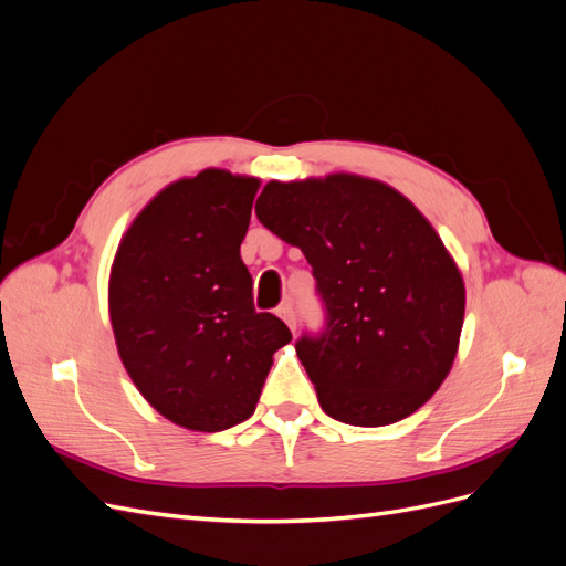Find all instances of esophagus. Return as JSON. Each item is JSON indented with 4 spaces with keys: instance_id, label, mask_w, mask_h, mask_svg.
<instances>
[{
    "instance_id": "1",
    "label": "esophagus",
    "mask_w": 566,
    "mask_h": 566,
    "mask_svg": "<svg viewBox=\"0 0 566 566\" xmlns=\"http://www.w3.org/2000/svg\"><path fill=\"white\" fill-rule=\"evenodd\" d=\"M276 314L287 323V328L295 333V328H297V316H295V310H293V304H281L279 310H276Z\"/></svg>"
}]
</instances>
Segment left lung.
<instances>
[{"label":"left lung","mask_w":566,"mask_h":566,"mask_svg":"<svg viewBox=\"0 0 566 566\" xmlns=\"http://www.w3.org/2000/svg\"><path fill=\"white\" fill-rule=\"evenodd\" d=\"M254 212L314 269L328 325L295 349L325 413L382 427L430 401L455 361L465 283L416 205L335 172L269 181Z\"/></svg>","instance_id":"1"}]
</instances>
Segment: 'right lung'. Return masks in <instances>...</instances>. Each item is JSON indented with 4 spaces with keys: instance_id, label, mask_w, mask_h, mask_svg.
<instances>
[{
    "instance_id": "1",
    "label": "right lung",
    "mask_w": 566,
    "mask_h": 566,
    "mask_svg": "<svg viewBox=\"0 0 566 566\" xmlns=\"http://www.w3.org/2000/svg\"><path fill=\"white\" fill-rule=\"evenodd\" d=\"M260 179L202 169L150 198L117 245L108 314L119 361L163 418L221 432L254 413L293 335L252 306L241 260Z\"/></svg>"
}]
</instances>
